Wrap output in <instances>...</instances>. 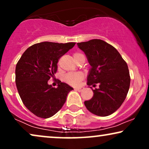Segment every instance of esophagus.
<instances>
[{"label": "esophagus", "mask_w": 149, "mask_h": 149, "mask_svg": "<svg viewBox=\"0 0 149 149\" xmlns=\"http://www.w3.org/2000/svg\"><path fill=\"white\" fill-rule=\"evenodd\" d=\"M82 88H81V87H76V88H75V90H76V91H77L80 92L81 91H82Z\"/></svg>", "instance_id": "34e87169"}]
</instances>
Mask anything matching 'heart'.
Wrapping results in <instances>:
<instances>
[{
  "label": "heart",
  "mask_w": 149,
  "mask_h": 149,
  "mask_svg": "<svg viewBox=\"0 0 149 149\" xmlns=\"http://www.w3.org/2000/svg\"><path fill=\"white\" fill-rule=\"evenodd\" d=\"M82 55L80 53H76L73 54V58H75L77 56ZM83 79V74L80 72H73L69 73L66 74L63 78V80L67 84L70 85L76 86L80 84V82Z\"/></svg>",
  "instance_id": "b5f03b06"
}]
</instances>
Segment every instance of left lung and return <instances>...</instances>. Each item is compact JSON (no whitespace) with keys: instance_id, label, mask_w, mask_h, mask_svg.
I'll list each match as a JSON object with an SVG mask.
<instances>
[{"instance_id":"8db88e82","label":"left lung","mask_w":149,"mask_h":149,"mask_svg":"<svg viewBox=\"0 0 149 149\" xmlns=\"http://www.w3.org/2000/svg\"><path fill=\"white\" fill-rule=\"evenodd\" d=\"M91 65L87 84L99 88L93 89V95L84 101L92 113L104 117L112 114L121 106L129 91L130 78L127 64L114 47L104 40L93 39L77 43Z\"/></svg>"}]
</instances>
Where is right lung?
I'll return each mask as SVG.
<instances>
[{"mask_svg": "<svg viewBox=\"0 0 149 149\" xmlns=\"http://www.w3.org/2000/svg\"><path fill=\"white\" fill-rule=\"evenodd\" d=\"M76 43L42 42L29 47L16 67V84L24 106L42 118L55 115L65 104L68 93L73 88L60 81L53 87L48 80L54 78L58 59Z\"/></svg>", "mask_w": 149, "mask_h": 149, "instance_id": "add662e5", "label": "right lung"}]
</instances>
